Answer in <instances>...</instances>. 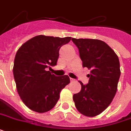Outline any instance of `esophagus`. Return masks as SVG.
<instances>
[{
  "mask_svg": "<svg viewBox=\"0 0 131 131\" xmlns=\"http://www.w3.org/2000/svg\"><path fill=\"white\" fill-rule=\"evenodd\" d=\"M75 80H73V79H72V78H71V82H75Z\"/></svg>",
  "mask_w": 131,
  "mask_h": 131,
  "instance_id": "1",
  "label": "esophagus"
}]
</instances>
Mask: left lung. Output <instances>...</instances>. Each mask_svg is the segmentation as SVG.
<instances>
[{
  "mask_svg": "<svg viewBox=\"0 0 131 131\" xmlns=\"http://www.w3.org/2000/svg\"><path fill=\"white\" fill-rule=\"evenodd\" d=\"M72 41L79 49L83 67L90 70L88 84L80 81L82 89L73 99L78 112L94 117L107 109L116 95L120 76L119 58L101 40L72 38Z\"/></svg>",
  "mask_w": 131,
  "mask_h": 131,
  "instance_id": "obj_1",
  "label": "left lung"
}]
</instances>
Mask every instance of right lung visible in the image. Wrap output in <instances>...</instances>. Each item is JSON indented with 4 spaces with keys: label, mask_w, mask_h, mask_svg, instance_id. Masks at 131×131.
Wrapping results in <instances>:
<instances>
[{
    "label": "right lung",
    "mask_w": 131,
    "mask_h": 131,
    "mask_svg": "<svg viewBox=\"0 0 131 131\" xmlns=\"http://www.w3.org/2000/svg\"><path fill=\"white\" fill-rule=\"evenodd\" d=\"M71 39V37L38 35L17 50L13 76L18 94L30 110L38 113L51 110L57 103L62 90L70 83L67 75L57 77L47 70L56 65L60 48Z\"/></svg>",
    "instance_id": "obj_1"
}]
</instances>
